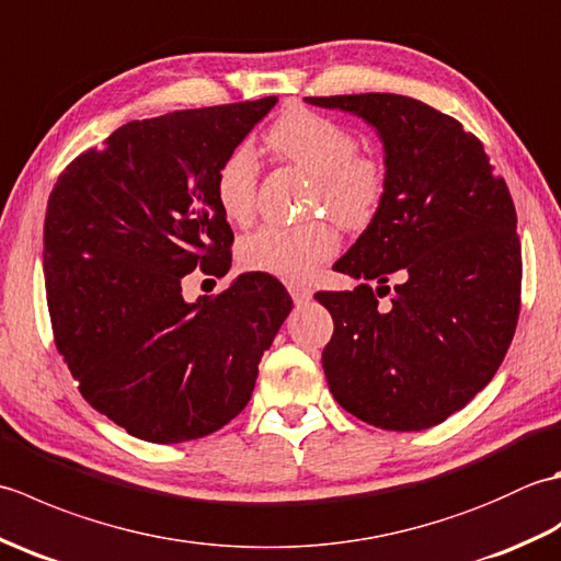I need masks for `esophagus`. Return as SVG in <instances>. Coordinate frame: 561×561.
<instances>
[{"mask_svg": "<svg viewBox=\"0 0 561 561\" xmlns=\"http://www.w3.org/2000/svg\"><path fill=\"white\" fill-rule=\"evenodd\" d=\"M287 289H289L291 299H294L296 304H306V301L313 296L311 287H306V284H301V282H287Z\"/></svg>", "mask_w": 561, "mask_h": 561, "instance_id": "1", "label": "esophagus"}]
</instances>
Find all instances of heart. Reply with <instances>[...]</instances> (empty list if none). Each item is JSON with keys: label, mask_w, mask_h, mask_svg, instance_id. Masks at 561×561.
Segmentation results:
<instances>
[{"label": "heart", "mask_w": 561, "mask_h": 561, "mask_svg": "<svg viewBox=\"0 0 561 561\" xmlns=\"http://www.w3.org/2000/svg\"><path fill=\"white\" fill-rule=\"evenodd\" d=\"M279 159L313 175V207L328 209L347 229H362L386 197V165L359 151L350 127L313 111L282 115L265 135ZM260 165L248 147H236L219 163L214 195L229 221L245 226L255 214ZM340 236L328 219L265 224L238 248L241 265L284 279H306L337 253Z\"/></svg>", "instance_id": "obj_1"}]
</instances>
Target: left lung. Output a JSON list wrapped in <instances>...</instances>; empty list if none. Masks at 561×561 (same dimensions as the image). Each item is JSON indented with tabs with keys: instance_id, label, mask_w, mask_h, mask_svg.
Segmentation results:
<instances>
[{
	"instance_id": "1",
	"label": "left lung",
	"mask_w": 561,
	"mask_h": 561,
	"mask_svg": "<svg viewBox=\"0 0 561 561\" xmlns=\"http://www.w3.org/2000/svg\"><path fill=\"white\" fill-rule=\"evenodd\" d=\"M306 101L371 125L388 178L376 217L335 262L362 284L316 294L335 320L323 350L330 392L366 424L422 432L478 396L514 340L523 272L514 199L482 141L432 105L398 93ZM386 293L391 301L378 305Z\"/></svg>"
}]
</instances>
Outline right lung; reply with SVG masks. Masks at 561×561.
I'll return each mask as SVG.
<instances>
[{"mask_svg":"<svg viewBox=\"0 0 561 561\" xmlns=\"http://www.w3.org/2000/svg\"><path fill=\"white\" fill-rule=\"evenodd\" d=\"M277 96L133 121L59 173L43 270L57 352L93 410L151 444L229 424L291 311L265 272L183 299L193 270L224 277L233 231L214 195L219 163Z\"/></svg>","mask_w":561,"mask_h":561,"instance_id":"add662e5","label":"right lung"}]
</instances>
